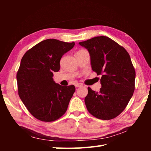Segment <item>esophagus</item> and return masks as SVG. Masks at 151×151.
<instances>
[{"instance_id": "34e87169", "label": "esophagus", "mask_w": 151, "mask_h": 151, "mask_svg": "<svg viewBox=\"0 0 151 151\" xmlns=\"http://www.w3.org/2000/svg\"><path fill=\"white\" fill-rule=\"evenodd\" d=\"M82 84H75V87L76 88H81V87H82Z\"/></svg>"}]
</instances>
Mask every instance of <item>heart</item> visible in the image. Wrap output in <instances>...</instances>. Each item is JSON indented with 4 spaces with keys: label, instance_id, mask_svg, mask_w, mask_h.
Instances as JSON below:
<instances>
[{
    "label": "heart",
    "instance_id": "b5f03b06",
    "mask_svg": "<svg viewBox=\"0 0 151 151\" xmlns=\"http://www.w3.org/2000/svg\"><path fill=\"white\" fill-rule=\"evenodd\" d=\"M82 50H79L78 51H77V52H80V51H82Z\"/></svg>",
    "mask_w": 151,
    "mask_h": 151
}]
</instances>
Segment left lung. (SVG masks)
<instances>
[{
    "instance_id": "obj_1",
    "label": "left lung",
    "mask_w": 151,
    "mask_h": 151,
    "mask_svg": "<svg viewBox=\"0 0 151 151\" xmlns=\"http://www.w3.org/2000/svg\"><path fill=\"white\" fill-rule=\"evenodd\" d=\"M79 44L88 50L93 70L101 75L100 91L88 87L86 108L97 119H114L127 107L135 89L136 71L129 54L106 36L95 37Z\"/></svg>"
}]
</instances>
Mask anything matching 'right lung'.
<instances>
[{"label":"right lung","instance_id":"obj_1","mask_svg":"<svg viewBox=\"0 0 151 151\" xmlns=\"http://www.w3.org/2000/svg\"><path fill=\"white\" fill-rule=\"evenodd\" d=\"M75 44L45 40L27 50L22 58L17 73L18 94L28 111L38 120L54 121L67 111L75 86H60L54 82L52 76L60 69L62 56Z\"/></svg>","mask_w":151,"mask_h":151}]
</instances>
